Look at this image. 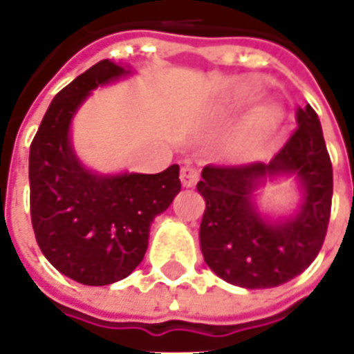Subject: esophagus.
Wrapping results in <instances>:
<instances>
[{
	"label": "esophagus",
	"instance_id": "obj_1",
	"mask_svg": "<svg viewBox=\"0 0 354 354\" xmlns=\"http://www.w3.org/2000/svg\"><path fill=\"white\" fill-rule=\"evenodd\" d=\"M180 180H182V185L184 187H193V185L199 182V172L193 167H182L180 170Z\"/></svg>",
	"mask_w": 354,
	"mask_h": 354
}]
</instances>
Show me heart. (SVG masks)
Masks as SVG:
<instances>
[{"instance_id": "heart-1", "label": "heart", "mask_w": 354, "mask_h": 354, "mask_svg": "<svg viewBox=\"0 0 354 354\" xmlns=\"http://www.w3.org/2000/svg\"><path fill=\"white\" fill-rule=\"evenodd\" d=\"M282 123V115L279 109L271 108V106H263V108L256 109L250 117L248 123V136L252 140H263L271 136L279 131Z\"/></svg>"}]
</instances>
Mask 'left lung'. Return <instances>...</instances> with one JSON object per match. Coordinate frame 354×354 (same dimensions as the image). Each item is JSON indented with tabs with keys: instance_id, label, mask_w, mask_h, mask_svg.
<instances>
[{
	"instance_id": "8db88e82",
	"label": "left lung",
	"mask_w": 354,
	"mask_h": 354,
	"mask_svg": "<svg viewBox=\"0 0 354 354\" xmlns=\"http://www.w3.org/2000/svg\"><path fill=\"white\" fill-rule=\"evenodd\" d=\"M297 131L271 161L212 167L197 189L207 203L199 239L207 266L241 288H273L304 273L326 237L332 208V162L315 109L297 108ZM294 176L302 201L297 212L269 218L255 195L267 179Z\"/></svg>"
}]
</instances>
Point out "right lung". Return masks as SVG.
<instances>
[{"label": "right lung", "instance_id": "1", "mask_svg": "<svg viewBox=\"0 0 354 354\" xmlns=\"http://www.w3.org/2000/svg\"><path fill=\"white\" fill-rule=\"evenodd\" d=\"M100 60L53 98L30 146V214L43 256L87 286L129 277L144 260L155 216L180 193V167L159 174H100L73 149L72 119L94 88L131 75Z\"/></svg>", "mask_w": 354, "mask_h": 354}]
</instances>
